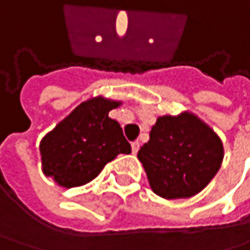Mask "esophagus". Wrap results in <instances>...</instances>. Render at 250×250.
<instances>
[{
    "mask_svg": "<svg viewBox=\"0 0 250 250\" xmlns=\"http://www.w3.org/2000/svg\"><path fill=\"white\" fill-rule=\"evenodd\" d=\"M139 147H140V143H139V142H133V143H131V152H133V155L137 153Z\"/></svg>",
    "mask_w": 250,
    "mask_h": 250,
    "instance_id": "34e87169",
    "label": "esophagus"
}]
</instances>
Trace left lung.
<instances>
[{
    "label": "left lung",
    "mask_w": 250,
    "mask_h": 250,
    "mask_svg": "<svg viewBox=\"0 0 250 250\" xmlns=\"http://www.w3.org/2000/svg\"><path fill=\"white\" fill-rule=\"evenodd\" d=\"M149 136L137 158L152 191L162 198L194 197L222 167V139L191 111L158 117Z\"/></svg>",
    "instance_id": "8db88e82"
}]
</instances>
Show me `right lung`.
Returning <instances> with one entry per match:
<instances>
[{
	"label": "right lung",
	"mask_w": 250,
	"mask_h": 250,
	"mask_svg": "<svg viewBox=\"0 0 250 250\" xmlns=\"http://www.w3.org/2000/svg\"><path fill=\"white\" fill-rule=\"evenodd\" d=\"M123 101L92 97L81 103L40 140L42 171L59 187L91 182L120 153L131 152L120 125L108 113Z\"/></svg>",
	"instance_id": "1"
}]
</instances>
